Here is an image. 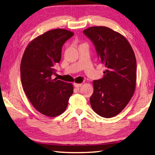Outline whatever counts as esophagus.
<instances>
[{"mask_svg":"<svg viewBox=\"0 0 155 155\" xmlns=\"http://www.w3.org/2000/svg\"><path fill=\"white\" fill-rule=\"evenodd\" d=\"M83 85L82 83L81 84H77V83H74V86L76 87V88H79V87H81V86Z\"/></svg>","mask_w":155,"mask_h":155,"instance_id":"esophagus-1","label":"esophagus"}]
</instances>
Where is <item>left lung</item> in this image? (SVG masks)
<instances>
[{
	"label": "left lung",
	"mask_w": 155,
	"mask_h": 155,
	"mask_svg": "<svg viewBox=\"0 0 155 155\" xmlns=\"http://www.w3.org/2000/svg\"><path fill=\"white\" fill-rule=\"evenodd\" d=\"M83 33L94 45L98 58L106 67L103 78L93 82L91 108L101 117H113L125 108L134 94L136 56L124 36L109 28L90 27Z\"/></svg>",
	"instance_id": "8db88e82"
}]
</instances>
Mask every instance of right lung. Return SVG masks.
Returning <instances> with one entry per match:
<instances>
[{
	"instance_id": "add662e5",
	"label": "right lung",
	"mask_w": 155,
	"mask_h": 155,
	"mask_svg": "<svg viewBox=\"0 0 155 155\" xmlns=\"http://www.w3.org/2000/svg\"><path fill=\"white\" fill-rule=\"evenodd\" d=\"M74 33L65 29L49 30L31 41L22 56L20 77L24 91L32 106L45 116L65 111L73 86L57 78L55 66L60 61L61 48Z\"/></svg>"
}]
</instances>
